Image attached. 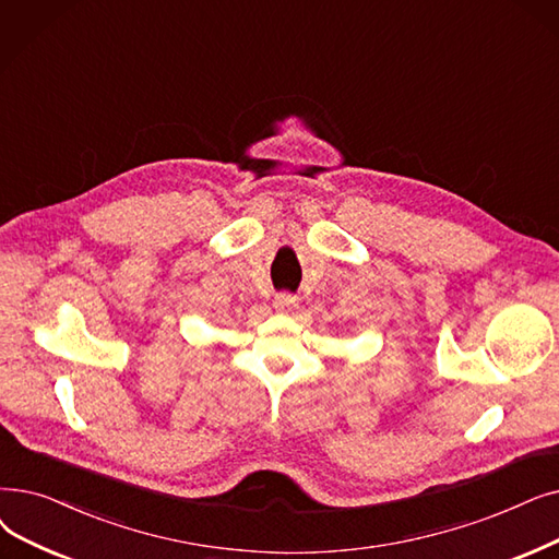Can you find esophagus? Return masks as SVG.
I'll list each match as a JSON object with an SVG mask.
<instances>
[{
    "label": "esophagus",
    "mask_w": 559,
    "mask_h": 559,
    "mask_svg": "<svg viewBox=\"0 0 559 559\" xmlns=\"http://www.w3.org/2000/svg\"><path fill=\"white\" fill-rule=\"evenodd\" d=\"M274 304H276L278 310H289V308L297 306V297H295L293 293H278L276 299H274Z\"/></svg>",
    "instance_id": "34e87169"
}]
</instances>
